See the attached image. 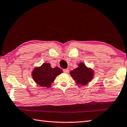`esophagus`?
<instances>
[{
  "mask_svg": "<svg viewBox=\"0 0 127 127\" xmlns=\"http://www.w3.org/2000/svg\"><path fill=\"white\" fill-rule=\"evenodd\" d=\"M63 71H64V73H68L69 72V70H68V69H64Z\"/></svg>",
  "mask_w": 127,
  "mask_h": 127,
  "instance_id": "obj_1",
  "label": "esophagus"
}]
</instances>
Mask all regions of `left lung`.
I'll return each instance as SVG.
<instances>
[{"label": "left lung", "instance_id": "left-lung-1", "mask_svg": "<svg viewBox=\"0 0 127 127\" xmlns=\"http://www.w3.org/2000/svg\"><path fill=\"white\" fill-rule=\"evenodd\" d=\"M70 74L77 85H87L94 75L91 68H87L82 63L79 64L78 67L71 71Z\"/></svg>", "mask_w": 127, "mask_h": 127}]
</instances>
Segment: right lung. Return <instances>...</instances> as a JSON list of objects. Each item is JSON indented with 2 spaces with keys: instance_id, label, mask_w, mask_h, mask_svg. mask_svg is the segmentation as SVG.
<instances>
[{
  "instance_id": "add662e5",
  "label": "right lung",
  "mask_w": 127,
  "mask_h": 127,
  "mask_svg": "<svg viewBox=\"0 0 127 127\" xmlns=\"http://www.w3.org/2000/svg\"><path fill=\"white\" fill-rule=\"evenodd\" d=\"M63 72V70L58 67L53 68H51L50 64L45 63L40 67L35 68L32 75L37 85L41 87L49 88L57 76Z\"/></svg>"
}]
</instances>
